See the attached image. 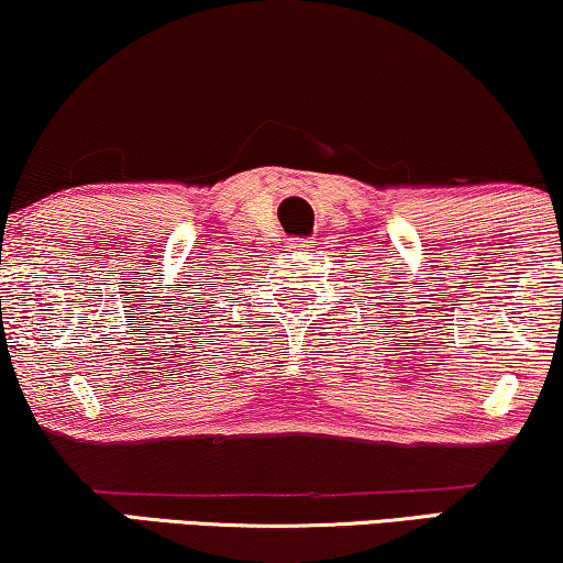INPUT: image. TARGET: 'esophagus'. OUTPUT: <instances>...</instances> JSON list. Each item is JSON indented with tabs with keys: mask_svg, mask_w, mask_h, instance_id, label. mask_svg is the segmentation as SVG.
<instances>
[{
	"mask_svg": "<svg viewBox=\"0 0 563 563\" xmlns=\"http://www.w3.org/2000/svg\"><path fill=\"white\" fill-rule=\"evenodd\" d=\"M311 246H314V241H309V239H294L288 244V249L294 254H301V252H311Z\"/></svg>",
	"mask_w": 563,
	"mask_h": 563,
	"instance_id": "esophagus-1",
	"label": "esophagus"
}]
</instances>
